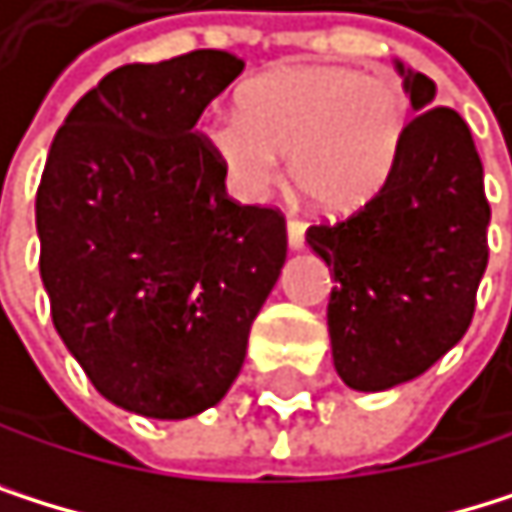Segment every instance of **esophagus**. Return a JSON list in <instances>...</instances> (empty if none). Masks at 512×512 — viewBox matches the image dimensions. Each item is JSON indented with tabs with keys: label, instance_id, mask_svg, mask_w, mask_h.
Masks as SVG:
<instances>
[{
	"label": "esophagus",
	"instance_id": "esophagus-1",
	"mask_svg": "<svg viewBox=\"0 0 512 512\" xmlns=\"http://www.w3.org/2000/svg\"><path fill=\"white\" fill-rule=\"evenodd\" d=\"M287 244H290V250H302L305 247V222L302 219H290L287 222Z\"/></svg>",
	"mask_w": 512,
	"mask_h": 512
}]
</instances>
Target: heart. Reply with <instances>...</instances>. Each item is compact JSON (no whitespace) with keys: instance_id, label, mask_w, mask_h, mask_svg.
<instances>
[{"instance_id":"obj_1","label":"heart","mask_w":512,"mask_h":512,"mask_svg":"<svg viewBox=\"0 0 512 512\" xmlns=\"http://www.w3.org/2000/svg\"><path fill=\"white\" fill-rule=\"evenodd\" d=\"M409 121L403 88L348 66H277L238 94V115H213L204 137L241 198H256L290 152L293 186L323 210L363 204L397 161Z\"/></svg>"}]
</instances>
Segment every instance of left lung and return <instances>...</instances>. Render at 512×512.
<instances>
[{
	"label": "left lung",
	"instance_id": "obj_1",
	"mask_svg": "<svg viewBox=\"0 0 512 512\" xmlns=\"http://www.w3.org/2000/svg\"><path fill=\"white\" fill-rule=\"evenodd\" d=\"M412 121L381 189L351 216L308 228L329 265L332 363L354 391H388L461 342L489 265L482 161L437 85L397 60Z\"/></svg>",
	"mask_w": 512,
	"mask_h": 512
}]
</instances>
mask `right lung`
Masks as SVG:
<instances>
[{
	"label": "right lung",
	"instance_id": "right-lung-1",
	"mask_svg": "<svg viewBox=\"0 0 512 512\" xmlns=\"http://www.w3.org/2000/svg\"><path fill=\"white\" fill-rule=\"evenodd\" d=\"M228 51L112 69L66 115L36 192L51 320L115 406L180 421L238 378L287 259L274 207L228 198L201 112L238 75Z\"/></svg>",
	"mask_w": 512,
	"mask_h": 512
}]
</instances>
